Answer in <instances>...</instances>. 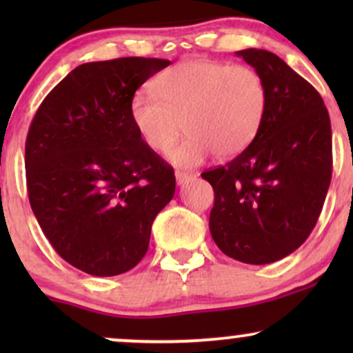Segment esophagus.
Here are the masks:
<instances>
[{
    "instance_id": "esophagus-1",
    "label": "esophagus",
    "mask_w": 353,
    "mask_h": 353,
    "mask_svg": "<svg viewBox=\"0 0 353 353\" xmlns=\"http://www.w3.org/2000/svg\"><path fill=\"white\" fill-rule=\"evenodd\" d=\"M190 179H194V174L184 172V171H176V181L179 185L185 184V182H189Z\"/></svg>"
}]
</instances>
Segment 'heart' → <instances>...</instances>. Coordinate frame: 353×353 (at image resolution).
I'll use <instances>...</instances> for the list:
<instances>
[{
  "instance_id": "1",
  "label": "heart",
  "mask_w": 353,
  "mask_h": 353,
  "mask_svg": "<svg viewBox=\"0 0 353 353\" xmlns=\"http://www.w3.org/2000/svg\"><path fill=\"white\" fill-rule=\"evenodd\" d=\"M156 91L143 88L131 99V119L152 151L169 152L177 165H199L210 154L234 157L254 141L267 108L262 76L245 64L185 59L161 72Z\"/></svg>"
}]
</instances>
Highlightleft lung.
<instances>
[{"mask_svg": "<svg viewBox=\"0 0 353 353\" xmlns=\"http://www.w3.org/2000/svg\"><path fill=\"white\" fill-rule=\"evenodd\" d=\"M237 56L264 79V121L236 159L201 176L216 194L214 242L262 265L292 254L317 224L332 179L330 117L315 88L277 54L249 48Z\"/></svg>", "mask_w": 353, "mask_h": 353, "instance_id": "left-lung-1", "label": "left lung"}]
</instances>
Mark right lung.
I'll list each match as a JSON object with an SVG mask.
<instances>
[{
	"label": "right lung",
	"mask_w": 353,
	"mask_h": 353,
	"mask_svg": "<svg viewBox=\"0 0 353 353\" xmlns=\"http://www.w3.org/2000/svg\"><path fill=\"white\" fill-rule=\"evenodd\" d=\"M171 64L84 63L44 98L26 137V185L44 236L68 264L112 277L148 252L152 222L174 197L172 168L131 119L136 89Z\"/></svg>",
	"instance_id": "1"
}]
</instances>
